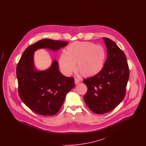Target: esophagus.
Returning a JSON list of instances; mask_svg holds the SVG:
<instances>
[{
    "label": "esophagus",
    "mask_w": 146,
    "mask_h": 146,
    "mask_svg": "<svg viewBox=\"0 0 146 146\" xmlns=\"http://www.w3.org/2000/svg\"><path fill=\"white\" fill-rule=\"evenodd\" d=\"M74 81H75V84H78L79 83H80V80L79 79H78L77 78H75L74 79Z\"/></svg>",
    "instance_id": "34e87169"
}]
</instances>
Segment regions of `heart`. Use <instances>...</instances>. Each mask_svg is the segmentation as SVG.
<instances>
[{
	"label": "heart",
	"mask_w": 146,
	"mask_h": 146,
	"mask_svg": "<svg viewBox=\"0 0 146 146\" xmlns=\"http://www.w3.org/2000/svg\"><path fill=\"white\" fill-rule=\"evenodd\" d=\"M106 52L101 45L89 42H74L66 49L60 58V65L67 74L76 69L84 76L97 75L104 67Z\"/></svg>",
	"instance_id": "heart-1"
}]
</instances>
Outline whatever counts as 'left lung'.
Masks as SVG:
<instances>
[{
	"label": "left lung",
	"mask_w": 146,
	"mask_h": 146,
	"mask_svg": "<svg viewBox=\"0 0 146 146\" xmlns=\"http://www.w3.org/2000/svg\"><path fill=\"white\" fill-rule=\"evenodd\" d=\"M107 57L102 70L83 80L88 88L84 100L91 111L102 114L111 111L124 99L129 78L124 52L115 42L103 38Z\"/></svg>",
	"instance_id": "left-lung-1"
}]
</instances>
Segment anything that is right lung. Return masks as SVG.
<instances>
[{"label":"right lung","instance_id":"add662e5","mask_svg":"<svg viewBox=\"0 0 146 146\" xmlns=\"http://www.w3.org/2000/svg\"><path fill=\"white\" fill-rule=\"evenodd\" d=\"M68 42L42 39L29 46L23 52L16 67L18 92L22 102L29 109L42 115H53L60 111L67 93L75 86L73 77L63 76L54 60L45 70H37L34 53L42 48L57 51Z\"/></svg>","mask_w":146,"mask_h":146}]
</instances>
